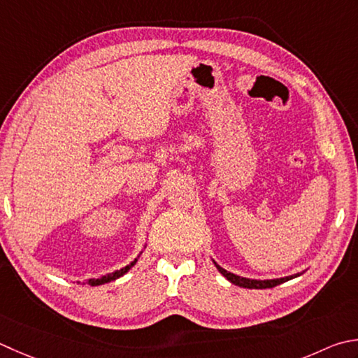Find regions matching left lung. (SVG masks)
Instances as JSON below:
<instances>
[{
    "label": "left lung",
    "mask_w": 358,
    "mask_h": 358,
    "mask_svg": "<svg viewBox=\"0 0 358 358\" xmlns=\"http://www.w3.org/2000/svg\"><path fill=\"white\" fill-rule=\"evenodd\" d=\"M215 267H217V270L222 273L223 276L228 279L229 282H233L234 285L243 287V289H271V287H276L279 284L289 281V279H293V278H296V276L301 275V273H296V275L285 276V278H278V279H248V278L237 276V275H234V273L227 271L225 268H222L219 264H215Z\"/></svg>",
    "instance_id": "left-lung-1"
}]
</instances>
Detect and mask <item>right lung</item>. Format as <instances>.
<instances>
[{
	"label": "right lung",
	"mask_w": 358,
	"mask_h": 358,
	"mask_svg": "<svg viewBox=\"0 0 358 358\" xmlns=\"http://www.w3.org/2000/svg\"><path fill=\"white\" fill-rule=\"evenodd\" d=\"M139 257V256H138ZM138 257L135 259V261H131L129 265H125V267H122L121 270H116V271H113V273H107V275H103V276H101V278H97V279H88V284L90 285H102V284H107V282H110V281H115V279H117V278H121L122 275H125V273H127L133 265L136 264V261H138Z\"/></svg>",
	"instance_id": "add662e5"
}]
</instances>
